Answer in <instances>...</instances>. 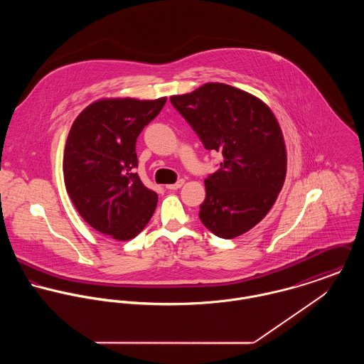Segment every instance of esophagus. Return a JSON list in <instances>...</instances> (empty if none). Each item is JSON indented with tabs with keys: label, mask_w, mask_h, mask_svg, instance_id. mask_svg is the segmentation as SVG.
<instances>
[{
	"label": "esophagus",
	"mask_w": 364,
	"mask_h": 364,
	"mask_svg": "<svg viewBox=\"0 0 364 364\" xmlns=\"http://www.w3.org/2000/svg\"><path fill=\"white\" fill-rule=\"evenodd\" d=\"M183 179H179L176 183H172V185H166V189H169V191H178L182 185H183Z\"/></svg>",
	"instance_id": "esophagus-1"
}]
</instances>
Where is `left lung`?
I'll use <instances>...</instances> for the list:
<instances>
[{"label": "left lung", "mask_w": 364, "mask_h": 364, "mask_svg": "<svg viewBox=\"0 0 364 364\" xmlns=\"http://www.w3.org/2000/svg\"><path fill=\"white\" fill-rule=\"evenodd\" d=\"M169 101L205 149L224 158L206 179L200 221L224 240L250 231L276 202L286 176V147L274 114L254 95L220 82Z\"/></svg>", "instance_id": "8db88e82"}]
</instances>
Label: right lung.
<instances>
[{"label": "right lung", "instance_id": "add662e5", "mask_svg": "<svg viewBox=\"0 0 364 364\" xmlns=\"http://www.w3.org/2000/svg\"><path fill=\"white\" fill-rule=\"evenodd\" d=\"M165 102L98 101L78 114L68 133L63 158L67 193L92 228L114 240L134 238L156 210V192L134 171L136 141Z\"/></svg>", "mask_w": 364, "mask_h": 364}]
</instances>
